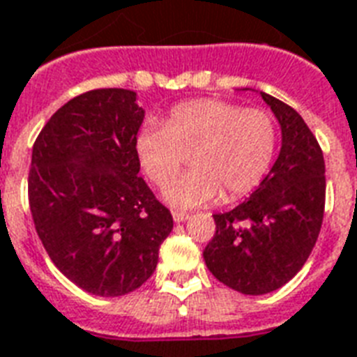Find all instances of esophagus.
I'll return each mask as SVG.
<instances>
[{"instance_id":"obj_1","label":"esophagus","mask_w":357,"mask_h":357,"mask_svg":"<svg viewBox=\"0 0 357 357\" xmlns=\"http://www.w3.org/2000/svg\"><path fill=\"white\" fill-rule=\"evenodd\" d=\"M172 217L176 222H185L187 218H189V213H185V211H174L172 213Z\"/></svg>"}]
</instances>
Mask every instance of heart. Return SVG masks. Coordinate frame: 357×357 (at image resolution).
Returning a JSON list of instances; mask_svg holds the SVG:
<instances>
[{
	"instance_id": "b5f03b06",
	"label": "heart",
	"mask_w": 357,
	"mask_h": 357,
	"mask_svg": "<svg viewBox=\"0 0 357 357\" xmlns=\"http://www.w3.org/2000/svg\"><path fill=\"white\" fill-rule=\"evenodd\" d=\"M276 144V122L266 111L204 98L179 103L161 126L142 129L135 151L159 189H167L190 156L195 170L169 184L167 200L176 207H196L222 195L224 200H238L257 189Z\"/></svg>"
}]
</instances>
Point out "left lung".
I'll return each instance as SVG.
<instances>
[{
    "mask_svg": "<svg viewBox=\"0 0 357 357\" xmlns=\"http://www.w3.org/2000/svg\"><path fill=\"white\" fill-rule=\"evenodd\" d=\"M282 126V150L248 200L213 215L204 250L213 276L243 294L283 287L304 266L321 234L326 178L315 135L291 105L261 92Z\"/></svg>",
    "mask_w": 357,
    "mask_h": 357,
    "instance_id": "obj_1",
    "label": "left lung"
}]
</instances>
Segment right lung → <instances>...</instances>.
I'll use <instances>...</instances> for the list:
<instances>
[{
	"label": "right lung",
	"mask_w": 357,
	"mask_h": 357,
	"mask_svg": "<svg viewBox=\"0 0 357 357\" xmlns=\"http://www.w3.org/2000/svg\"><path fill=\"white\" fill-rule=\"evenodd\" d=\"M144 111L126 89L64 103L33 144L29 207L50 259L77 287L122 296L153 274L172 215L139 176Z\"/></svg>",
	"instance_id": "right-lung-1"
}]
</instances>
